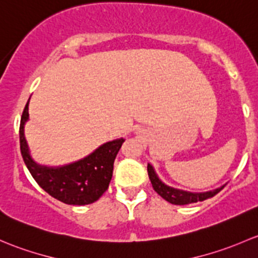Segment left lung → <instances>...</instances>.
<instances>
[{
	"instance_id": "obj_1",
	"label": "left lung",
	"mask_w": 258,
	"mask_h": 258,
	"mask_svg": "<svg viewBox=\"0 0 258 258\" xmlns=\"http://www.w3.org/2000/svg\"><path fill=\"white\" fill-rule=\"evenodd\" d=\"M148 174L154 190H155L164 200L172 204V205H188V204L198 203V201H204L206 200V199L212 198V196L216 195V194L220 192L225 186V185H222L221 187H217L211 191H205V192H191V191H185L181 190V188H175L172 186H169L165 182L161 181L151 164H148Z\"/></svg>"
}]
</instances>
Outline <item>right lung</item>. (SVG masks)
I'll return each mask as SVG.
<instances>
[{
  "instance_id": "obj_1",
  "label": "right lung",
  "mask_w": 258,
  "mask_h": 258,
  "mask_svg": "<svg viewBox=\"0 0 258 258\" xmlns=\"http://www.w3.org/2000/svg\"><path fill=\"white\" fill-rule=\"evenodd\" d=\"M28 103L20 124L21 154L37 184L52 198L68 205H88L107 191L113 176L114 160L124 143L123 138L104 143L86 158L62 166L39 165L32 159L25 137L28 120Z\"/></svg>"
}]
</instances>
